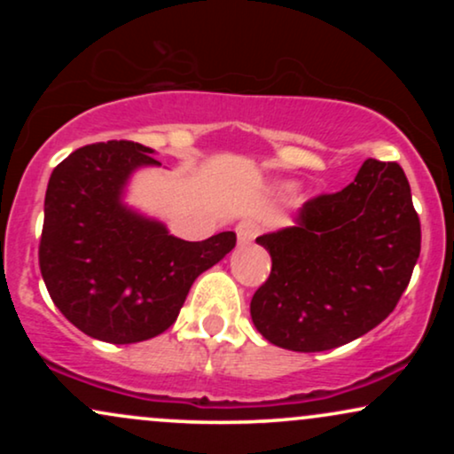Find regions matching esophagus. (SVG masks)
<instances>
[{
  "mask_svg": "<svg viewBox=\"0 0 454 454\" xmlns=\"http://www.w3.org/2000/svg\"><path fill=\"white\" fill-rule=\"evenodd\" d=\"M260 223L256 220H241L237 223V241L239 245H249L258 237Z\"/></svg>",
  "mask_w": 454,
  "mask_h": 454,
  "instance_id": "34e87169",
  "label": "esophagus"
}]
</instances>
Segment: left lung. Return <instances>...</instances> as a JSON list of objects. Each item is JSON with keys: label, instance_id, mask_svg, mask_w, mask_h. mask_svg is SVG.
Wrapping results in <instances>:
<instances>
[{"label": "left lung", "instance_id": "left-lung-1", "mask_svg": "<svg viewBox=\"0 0 454 454\" xmlns=\"http://www.w3.org/2000/svg\"><path fill=\"white\" fill-rule=\"evenodd\" d=\"M294 222L256 239L273 262L249 305L260 335L322 352L388 317L420 254V220L397 161L364 160L350 185L307 200Z\"/></svg>", "mask_w": 454, "mask_h": 454}]
</instances>
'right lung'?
<instances>
[{
    "mask_svg": "<svg viewBox=\"0 0 454 454\" xmlns=\"http://www.w3.org/2000/svg\"><path fill=\"white\" fill-rule=\"evenodd\" d=\"M132 140L76 149L53 170L44 198L40 270L57 309L78 331L137 343L173 326L192 284L226 256L234 232L184 241L123 202L134 170L161 166Z\"/></svg>",
    "mask_w": 454,
    "mask_h": 454,
    "instance_id": "1",
    "label": "right lung"
}]
</instances>
